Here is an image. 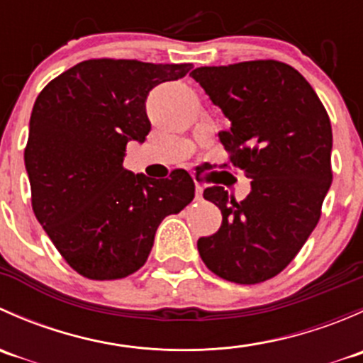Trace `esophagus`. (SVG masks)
Wrapping results in <instances>:
<instances>
[{"label":"esophagus","mask_w":363,"mask_h":363,"mask_svg":"<svg viewBox=\"0 0 363 363\" xmlns=\"http://www.w3.org/2000/svg\"><path fill=\"white\" fill-rule=\"evenodd\" d=\"M203 199V188L200 184H195V200H202Z\"/></svg>","instance_id":"esophagus-1"}]
</instances>
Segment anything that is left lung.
<instances>
[{
	"label": "left lung",
	"instance_id": "8db88e82",
	"mask_svg": "<svg viewBox=\"0 0 363 363\" xmlns=\"http://www.w3.org/2000/svg\"><path fill=\"white\" fill-rule=\"evenodd\" d=\"M191 77L230 119L219 133L232 164L244 170L251 193L237 202L221 186L203 191L223 223L199 239L216 276L256 284L286 269L316 228L332 184V126L311 84L274 60L202 67Z\"/></svg>",
	"mask_w": 363,
	"mask_h": 363
}]
</instances>
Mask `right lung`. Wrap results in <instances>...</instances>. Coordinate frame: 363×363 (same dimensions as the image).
I'll return each instance as SVG.
<instances>
[{
	"instance_id": "right-lung-1",
	"label": "right lung",
	"mask_w": 363,
	"mask_h": 363,
	"mask_svg": "<svg viewBox=\"0 0 363 363\" xmlns=\"http://www.w3.org/2000/svg\"><path fill=\"white\" fill-rule=\"evenodd\" d=\"M191 68L87 60L36 98L24 149L33 212L80 276L112 281L137 272L160 223L195 199V182L182 168L151 179L123 167L128 142H144L151 130L149 91Z\"/></svg>"
}]
</instances>
